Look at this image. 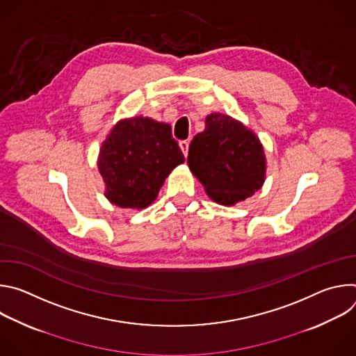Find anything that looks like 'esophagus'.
<instances>
[{"mask_svg":"<svg viewBox=\"0 0 356 356\" xmlns=\"http://www.w3.org/2000/svg\"><path fill=\"white\" fill-rule=\"evenodd\" d=\"M179 146H180V149H181V152H183V155H184V156H187V152H188V142H187V140H180V142H179Z\"/></svg>","mask_w":356,"mask_h":356,"instance_id":"34e87169","label":"esophagus"}]
</instances>
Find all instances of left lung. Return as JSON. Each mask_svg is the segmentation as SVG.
I'll return each instance as SVG.
<instances>
[{
  "mask_svg": "<svg viewBox=\"0 0 356 356\" xmlns=\"http://www.w3.org/2000/svg\"><path fill=\"white\" fill-rule=\"evenodd\" d=\"M187 165L207 195L221 206H235L262 188L266 156L258 135L221 113L206 117V128L188 147Z\"/></svg>",
  "mask_w": 356,
  "mask_h": 356,
  "instance_id": "obj_1",
  "label": "left lung"
}]
</instances>
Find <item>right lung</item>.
<instances>
[{
  "label": "right lung",
  "instance_id": "1",
  "mask_svg": "<svg viewBox=\"0 0 356 356\" xmlns=\"http://www.w3.org/2000/svg\"><path fill=\"white\" fill-rule=\"evenodd\" d=\"M183 162L170 125L139 115L122 118L111 128L101 143L97 166L111 204L143 210L156 200L166 177Z\"/></svg>",
  "mask_w": 356,
  "mask_h": 356
}]
</instances>
